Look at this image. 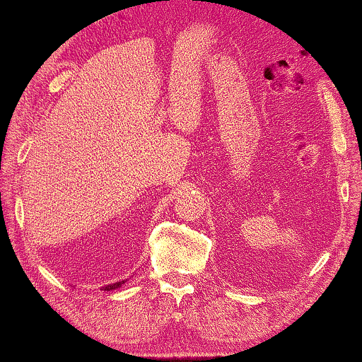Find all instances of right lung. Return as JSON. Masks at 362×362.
Returning <instances> with one entry per match:
<instances>
[{
  "mask_svg": "<svg viewBox=\"0 0 362 362\" xmlns=\"http://www.w3.org/2000/svg\"><path fill=\"white\" fill-rule=\"evenodd\" d=\"M123 284V281L122 282H117V284H112V286H107L105 287V291H112V289H117V287H120Z\"/></svg>",
  "mask_w": 362,
  "mask_h": 362,
  "instance_id": "right-lung-1",
  "label": "right lung"
}]
</instances>
